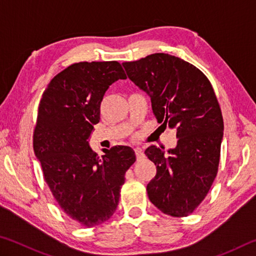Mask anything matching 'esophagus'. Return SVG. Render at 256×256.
<instances>
[{"instance_id": "1", "label": "esophagus", "mask_w": 256, "mask_h": 256, "mask_svg": "<svg viewBox=\"0 0 256 256\" xmlns=\"http://www.w3.org/2000/svg\"><path fill=\"white\" fill-rule=\"evenodd\" d=\"M134 151H136V156L138 162H140V160L144 158V151H142L141 148H136V149H134Z\"/></svg>"}]
</instances>
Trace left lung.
Masks as SVG:
<instances>
[{
    "mask_svg": "<svg viewBox=\"0 0 256 256\" xmlns=\"http://www.w3.org/2000/svg\"><path fill=\"white\" fill-rule=\"evenodd\" d=\"M123 66L128 79L150 97L162 126L176 130L177 146L144 154L157 166L146 185L151 203L172 216H186L204 200L218 172L224 120L214 88L192 64L164 53Z\"/></svg>",
    "mask_w": 256,
    "mask_h": 256,
    "instance_id": "obj_1",
    "label": "left lung"
}]
</instances>
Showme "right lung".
Returning <instances> with one entry per match:
<instances>
[{
	"mask_svg": "<svg viewBox=\"0 0 256 256\" xmlns=\"http://www.w3.org/2000/svg\"><path fill=\"white\" fill-rule=\"evenodd\" d=\"M118 79L126 74L116 60L74 63L52 79L38 107L34 156L60 209L86 228L114 214L125 172L136 162L130 146L105 149L99 157L89 146L104 94Z\"/></svg>",
	"mask_w": 256,
	"mask_h": 256,
	"instance_id": "1",
	"label": "right lung"
}]
</instances>
